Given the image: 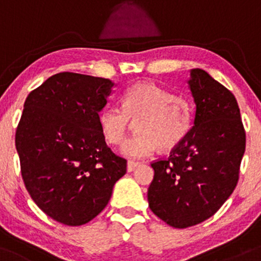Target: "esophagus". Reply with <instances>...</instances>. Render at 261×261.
<instances>
[{
  "mask_svg": "<svg viewBox=\"0 0 261 261\" xmlns=\"http://www.w3.org/2000/svg\"><path fill=\"white\" fill-rule=\"evenodd\" d=\"M138 165H139L138 162H132V160H129V162H128V164H127V170H128V172L133 171V170L136 169Z\"/></svg>",
  "mask_w": 261,
  "mask_h": 261,
  "instance_id": "34e87169",
  "label": "esophagus"
}]
</instances>
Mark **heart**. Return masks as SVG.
Returning a JSON list of instances; mask_svg holds the SVG:
<instances>
[{"instance_id":"heart-1","label":"heart","mask_w":261,"mask_h":261,"mask_svg":"<svg viewBox=\"0 0 261 261\" xmlns=\"http://www.w3.org/2000/svg\"><path fill=\"white\" fill-rule=\"evenodd\" d=\"M137 122V133L124 142L125 156H149L159 146L171 150L191 128L192 110L189 101L151 83H138L123 96V107L108 105L99 112L98 122L107 142L121 144Z\"/></svg>"}]
</instances>
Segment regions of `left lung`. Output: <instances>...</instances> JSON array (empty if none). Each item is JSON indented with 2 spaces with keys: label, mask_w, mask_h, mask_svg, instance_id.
Masks as SVG:
<instances>
[{
  "label": "left lung",
  "mask_w": 261,
  "mask_h": 261,
  "mask_svg": "<svg viewBox=\"0 0 261 261\" xmlns=\"http://www.w3.org/2000/svg\"><path fill=\"white\" fill-rule=\"evenodd\" d=\"M196 103L194 125L168 159L151 163L149 207L174 228L212 217L239 178L245 130L234 95L202 69L187 81Z\"/></svg>",
  "instance_id": "obj_1"
}]
</instances>
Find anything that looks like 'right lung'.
<instances>
[{"mask_svg":"<svg viewBox=\"0 0 261 261\" xmlns=\"http://www.w3.org/2000/svg\"><path fill=\"white\" fill-rule=\"evenodd\" d=\"M115 84L59 72L33 90L16 132L27 191L46 216L83 225L107 206L127 160L108 148L98 113Z\"/></svg>","mask_w":261,"mask_h":261,"instance_id":"right-lung-1","label":"right lung"}]
</instances>
